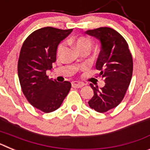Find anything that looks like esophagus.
I'll use <instances>...</instances> for the list:
<instances>
[{"label": "esophagus", "mask_w": 150, "mask_h": 150, "mask_svg": "<svg viewBox=\"0 0 150 150\" xmlns=\"http://www.w3.org/2000/svg\"><path fill=\"white\" fill-rule=\"evenodd\" d=\"M83 86H84V84L83 83H79L77 81L72 82V87H74V88H82Z\"/></svg>", "instance_id": "1"}]
</instances>
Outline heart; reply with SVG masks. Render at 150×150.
<instances>
[{"label":"heart","mask_w":150,"mask_h":150,"mask_svg":"<svg viewBox=\"0 0 150 150\" xmlns=\"http://www.w3.org/2000/svg\"><path fill=\"white\" fill-rule=\"evenodd\" d=\"M74 44L76 46V48L81 51L82 50H84V49H88L89 50L90 46H91V41L89 40V39H88L87 38H85V37H79V38H76L74 41ZM64 48V43H59L58 47H57L56 53L58 55H60L63 52Z\"/></svg>","instance_id":"heart-1"}]
</instances>
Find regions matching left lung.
Wrapping results in <instances>:
<instances>
[{"instance_id": "obj_1", "label": "left lung", "mask_w": 150, "mask_h": 150, "mask_svg": "<svg viewBox=\"0 0 150 150\" xmlns=\"http://www.w3.org/2000/svg\"><path fill=\"white\" fill-rule=\"evenodd\" d=\"M86 34L100 41L101 50L95 67L105 82L100 89L90 84L94 95L88 103L91 109L105 112L117 107L124 98L132 79L133 59L126 40L114 29L101 27Z\"/></svg>"}]
</instances>
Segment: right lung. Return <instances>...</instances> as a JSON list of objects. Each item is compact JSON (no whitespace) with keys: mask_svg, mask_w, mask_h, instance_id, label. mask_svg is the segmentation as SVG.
Instances as JSON below:
<instances>
[{"mask_svg":"<svg viewBox=\"0 0 150 150\" xmlns=\"http://www.w3.org/2000/svg\"><path fill=\"white\" fill-rule=\"evenodd\" d=\"M73 29L45 27L34 30L22 44L18 75L22 92L33 107L44 112L60 107L71 88L70 82L49 79L46 71L56 61L57 47Z\"/></svg>","mask_w":150,"mask_h":150,"instance_id":"right-lung-1","label":"right lung"}]
</instances>
